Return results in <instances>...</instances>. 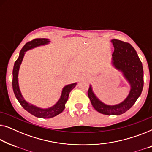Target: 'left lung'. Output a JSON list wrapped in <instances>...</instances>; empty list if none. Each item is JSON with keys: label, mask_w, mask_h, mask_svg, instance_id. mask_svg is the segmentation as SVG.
<instances>
[{"label": "left lung", "mask_w": 152, "mask_h": 152, "mask_svg": "<svg viewBox=\"0 0 152 152\" xmlns=\"http://www.w3.org/2000/svg\"><path fill=\"white\" fill-rule=\"evenodd\" d=\"M112 42L114 47L112 54L114 65L123 72L124 76L131 84L129 95L121 103L110 106L100 101L92 92L91 87L87 94L97 112L105 115H120L129 110L141 94L143 88V68L135 49L131 45L118 39H113Z\"/></svg>", "instance_id": "8db88e82"}]
</instances>
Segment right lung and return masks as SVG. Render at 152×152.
Masks as SVG:
<instances>
[{"label":"right lung","mask_w":152,"mask_h":152,"mask_svg":"<svg viewBox=\"0 0 152 152\" xmlns=\"http://www.w3.org/2000/svg\"><path fill=\"white\" fill-rule=\"evenodd\" d=\"M50 42L48 39L47 38H35L31 41L27 42L26 44L23 46L22 50H20V54H19V57L18 59L16 60L14 63V69H13V79H12V87L13 90H14V93L17 100L20 102L21 106L25 109V110L27 111L31 114L34 115V116L38 117V118H53L58 114H61L65 109V104L66 102L67 101L68 97H69V94L71 91L72 89H73L75 87L76 83H74V84L68 85L65 86L63 89V92H62L61 97L58 100V102L53 106L52 107H50L49 109H43L38 108L36 107L31 105V104H29L24 100L23 98L22 95H21L20 89H19L18 87V74L19 67H20V65L22 62V60L24 56L25 52L28 50L35 48V47L42 45H45L48 43Z\"/></svg>","instance_id":"right-lung-1"}]
</instances>
